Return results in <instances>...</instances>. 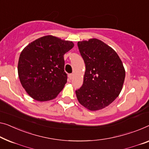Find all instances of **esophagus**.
Listing matches in <instances>:
<instances>
[{
  "mask_svg": "<svg viewBox=\"0 0 149 149\" xmlns=\"http://www.w3.org/2000/svg\"><path fill=\"white\" fill-rule=\"evenodd\" d=\"M74 75L73 74H69V75H68L69 78H70V79H72L73 78H74Z\"/></svg>",
  "mask_w": 149,
  "mask_h": 149,
  "instance_id": "obj_1",
  "label": "esophagus"
}]
</instances>
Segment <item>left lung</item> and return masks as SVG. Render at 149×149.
Returning a JSON list of instances; mask_svg holds the SVG:
<instances>
[{"label":"left lung","mask_w":149,"mask_h":149,"mask_svg":"<svg viewBox=\"0 0 149 149\" xmlns=\"http://www.w3.org/2000/svg\"><path fill=\"white\" fill-rule=\"evenodd\" d=\"M86 65L83 85L75 91L77 100L88 110L96 111L109 106L119 96L125 70L116 52L96 38L77 42Z\"/></svg>","instance_id":"1"}]
</instances>
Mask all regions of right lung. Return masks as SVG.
<instances>
[{
    "instance_id": "add662e5",
    "label": "right lung",
    "mask_w": 149,
    "mask_h": 149,
    "mask_svg": "<svg viewBox=\"0 0 149 149\" xmlns=\"http://www.w3.org/2000/svg\"><path fill=\"white\" fill-rule=\"evenodd\" d=\"M72 41L53 35L33 41L23 49L18 74L26 92L39 102L55 98L67 82L63 55L74 47Z\"/></svg>"
}]
</instances>
